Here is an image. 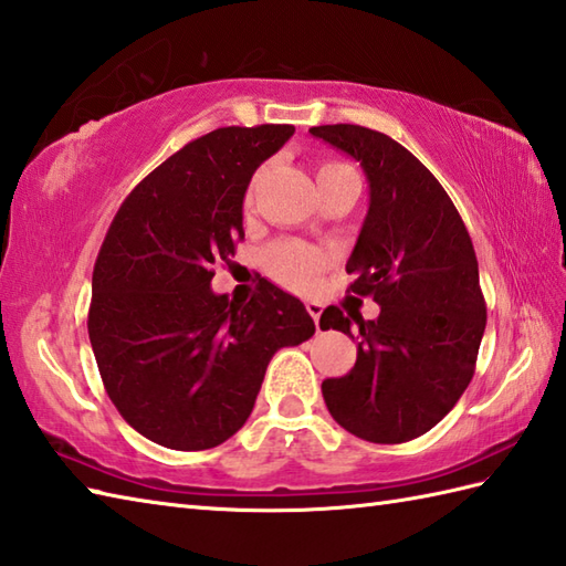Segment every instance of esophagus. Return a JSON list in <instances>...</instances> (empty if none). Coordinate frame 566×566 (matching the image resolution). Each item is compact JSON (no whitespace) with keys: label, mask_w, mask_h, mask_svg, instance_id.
I'll use <instances>...</instances> for the list:
<instances>
[{"label":"esophagus","mask_w":566,"mask_h":566,"mask_svg":"<svg viewBox=\"0 0 566 566\" xmlns=\"http://www.w3.org/2000/svg\"><path fill=\"white\" fill-rule=\"evenodd\" d=\"M306 311H308V316L314 318L316 328L321 331V314H323V304H321V302H306Z\"/></svg>","instance_id":"obj_1"}]
</instances>
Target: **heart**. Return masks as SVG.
Masks as SVG:
<instances>
[{"mask_svg":"<svg viewBox=\"0 0 566 566\" xmlns=\"http://www.w3.org/2000/svg\"><path fill=\"white\" fill-rule=\"evenodd\" d=\"M335 167L343 165H323L318 175L335 170ZM250 201L252 189H248L245 195V207ZM328 264L331 258L326 250L308 243H298V240H280V243H274L262 252L264 272H268L276 284L284 286V290L296 294L316 292L323 282V274L328 270Z\"/></svg>","mask_w":566,"mask_h":566,"instance_id":"b5f03b06","label":"heart"}]
</instances>
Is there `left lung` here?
Returning a JSON list of instances; mask_svg holds the SVG:
<instances>
[{"label":"left lung","instance_id":"8db88e82","mask_svg":"<svg viewBox=\"0 0 566 566\" xmlns=\"http://www.w3.org/2000/svg\"><path fill=\"white\" fill-rule=\"evenodd\" d=\"M311 134L367 175L369 211L345 270L347 290L381 306L375 321L323 311V331L359 340L355 367L323 381V399L353 436L408 442L438 426L474 377L486 302L472 238L448 191L401 143L355 124Z\"/></svg>","mask_w":566,"mask_h":566}]
</instances>
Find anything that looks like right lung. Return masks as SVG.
<instances>
[{"mask_svg": "<svg viewBox=\"0 0 566 566\" xmlns=\"http://www.w3.org/2000/svg\"><path fill=\"white\" fill-rule=\"evenodd\" d=\"M290 124L226 126L170 155L118 207L92 272L87 331L116 411L170 450H209L243 428L272 355L314 335L270 282L248 304L211 292L243 233L252 172Z\"/></svg>", "mask_w": 566, "mask_h": 566, "instance_id": "1", "label": "right lung"}]
</instances>
